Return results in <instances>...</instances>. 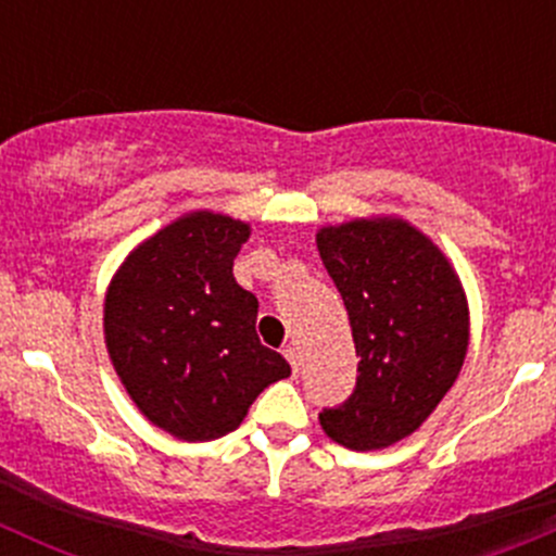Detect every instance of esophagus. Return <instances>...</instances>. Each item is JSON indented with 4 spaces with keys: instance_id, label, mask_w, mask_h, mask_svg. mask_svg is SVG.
Returning <instances> with one entry per match:
<instances>
[{
    "instance_id": "esophagus-1",
    "label": "esophagus",
    "mask_w": 556,
    "mask_h": 556,
    "mask_svg": "<svg viewBox=\"0 0 556 556\" xmlns=\"http://www.w3.org/2000/svg\"><path fill=\"white\" fill-rule=\"evenodd\" d=\"M282 355L288 357L290 361V366H293V374H299V368H301V355H299V346H293V344H288L282 350Z\"/></svg>"
}]
</instances>
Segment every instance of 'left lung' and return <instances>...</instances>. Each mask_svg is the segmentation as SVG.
I'll use <instances>...</instances> for the list:
<instances>
[{
    "instance_id": "obj_1",
    "label": "left lung",
    "mask_w": 556,
    "mask_h": 556,
    "mask_svg": "<svg viewBox=\"0 0 556 556\" xmlns=\"http://www.w3.org/2000/svg\"><path fill=\"white\" fill-rule=\"evenodd\" d=\"M317 250L350 314L357 384L325 408L336 444L374 452L397 444L435 412L468 355V295L439 244L397 215L323 226Z\"/></svg>"
}]
</instances>
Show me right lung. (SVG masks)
<instances>
[{
  "mask_svg": "<svg viewBox=\"0 0 556 556\" xmlns=\"http://www.w3.org/2000/svg\"><path fill=\"white\" fill-rule=\"evenodd\" d=\"M250 223L195 210L123 257L104 293L112 368L150 425L188 444L242 425L268 384L290 377L255 333L257 299L233 279Z\"/></svg>",
  "mask_w": 556,
  "mask_h": 556,
  "instance_id": "right-lung-1",
  "label": "right lung"
}]
</instances>
